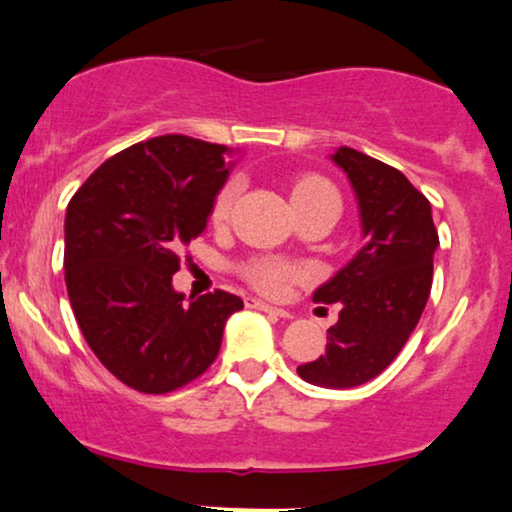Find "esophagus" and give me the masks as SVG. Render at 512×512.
<instances>
[{"mask_svg":"<svg viewBox=\"0 0 512 512\" xmlns=\"http://www.w3.org/2000/svg\"><path fill=\"white\" fill-rule=\"evenodd\" d=\"M245 306H248V309H257V311L271 313V316H276V318H292L285 309H278V306H271L267 302H262V299H255V297L245 299Z\"/></svg>","mask_w":512,"mask_h":512,"instance_id":"obj_1","label":"esophagus"}]
</instances>
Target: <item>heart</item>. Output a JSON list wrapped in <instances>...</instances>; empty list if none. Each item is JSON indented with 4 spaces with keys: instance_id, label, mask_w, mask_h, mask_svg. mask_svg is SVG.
<instances>
[{
    "instance_id": "obj_1",
    "label": "heart",
    "mask_w": 512,
    "mask_h": 512,
    "mask_svg": "<svg viewBox=\"0 0 512 512\" xmlns=\"http://www.w3.org/2000/svg\"><path fill=\"white\" fill-rule=\"evenodd\" d=\"M236 192H238V187L231 182V185L224 187L220 196H217L215 208H213L215 222H222L224 217L229 215L231 203H234V199H236ZM297 192H335V189L327 185L325 180H318V177H306V180L299 182L292 194H297ZM299 278H302V269L292 267V264H285V262L260 260L248 267V281L255 285L257 290L267 292V295H283V292L288 290V285L292 281H299Z\"/></svg>"
}]
</instances>
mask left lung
<instances>
[{
	"mask_svg": "<svg viewBox=\"0 0 512 512\" xmlns=\"http://www.w3.org/2000/svg\"><path fill=\"white\" fill-rule=\"evenodd\" d=\"M356 194L363 248L313 292V302L342 304L327 330L325 353L297 367L313 386L353 388L386 370L426 309L438 231L431 203L407 177L358 149L330 154Z\"/></svg>",
	"mask_w": 512,
	"mask_h": 512,
	"instance_id": "1",
	"label": "left lung"
}]
</instances>
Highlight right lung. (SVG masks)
I'll return each instance as SVG.
<instances>
[{
	"label": "right lung",
	"mask_w": 512,
	"mask_h": 512,
	"mask_svg": "<svg viewBox=\"0 0 512 512\" xmlns=\"http://www.w3.org/2000/svg\"><path fill=\"white\" fill-rule=\"evenodd\" d=\"M234 149L161 135L107 159L65 213V285L102 365L142 393H168L217 358L241 297L185 299L180 255L199 238L234 168Z\"/></svg>",
	"instance_id": "obj_1"
}]
</instances>
